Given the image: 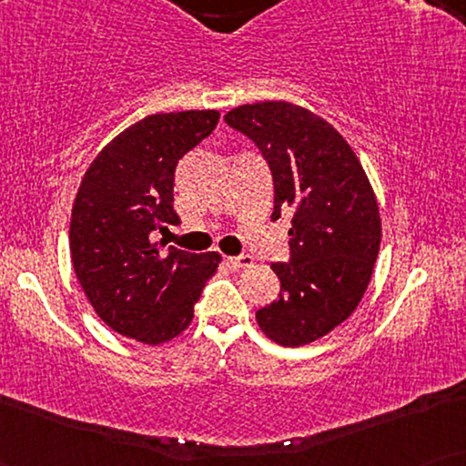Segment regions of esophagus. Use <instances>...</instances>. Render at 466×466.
Returning <instances> with one entry per match:
<instances>
[{
    "instance_id": "34e87169",
    "label": "esophagus",
    "mask_w": 466,
    "mask_h": 466,
    "mask_svg": "<svg viewBox=\"0 0 466 466\" xmlns=\"http://www.w3.org/2000/svg\"><path fill=\"white\" fill-rule=\"evenodd\" d=\"M254 263L252 257H248V254H241V257H228L227 258V265L231 267V269L239 271V269H246V267H250Z\"/></svg>"
}]
</instances>
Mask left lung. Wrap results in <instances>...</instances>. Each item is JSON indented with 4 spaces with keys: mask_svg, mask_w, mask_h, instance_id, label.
I'll list each match as a JSON object with an SVG mask.
<instances>
[{
    "mask_svg": "<svg viewBox=\"0 0 466 466\" xmlns=\"http://www.w3.org/2000/svg\"><path fill=\"white\" fill-rule=\"evenodd\" d=\"M227 125L263 152L273 214L292 212L290 260L273 263L279 295L257 311L279 346H305L348 320L371 279L381 241L375 193L341 133L289 101L233 107Z\"/></svg>",
    "mask_w": 466,
    "mask_h": 466,
    "instance_id": "obj_1",
    "label": "left lung"
}]
</instances>
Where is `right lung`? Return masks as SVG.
Here are the masks:
<instances>
[{
  "label": "right lung",
  "instance_id": "1",
  "mask_svg": "<svg viewBox=\"0 0 466 466\" xmlns=\"http://www.w3.org/2000/svg\"><path fill=\"white\" fill-rule=\"evenodd\" d=\"M220 112L152 114L95 157L69 222L76 278L93 309L125 337L158 346L193 320L220 254H193L155 231L176 225L174 176L180 158L218 125Z\"/></svg>",
  "mask_w": 466,
  "mask_h": 466
}]
</instances>
